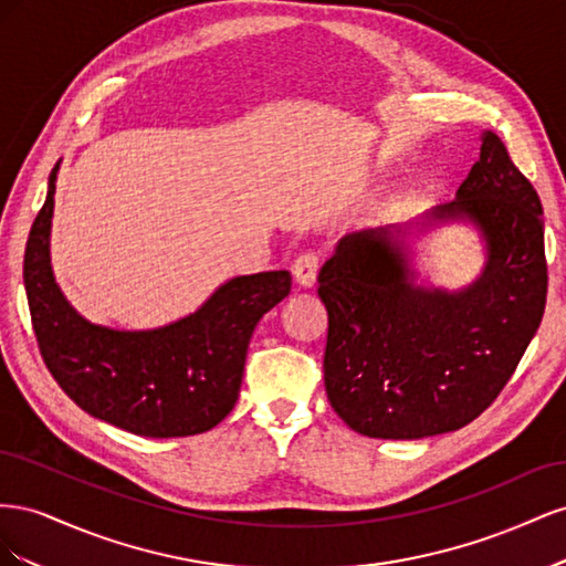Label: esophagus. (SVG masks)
Masks as SVG:
<instances>
[{"instance_id": "esophagus-1", "label": "esophagus", "mask_w": 566, "mask_h": 566, "mask_svg": "<svg viewBox=\"0 0 566 566\" xmlns=\"http://www.w3.org/2000/svg\"><path fill=\"white\" fill-rule=\"evenodd\" d=\"M316 273H318V256L314 252H304L300 254L295 264H293V276L302 287H312L316 283Z\"/></svg>"}]
</instances>
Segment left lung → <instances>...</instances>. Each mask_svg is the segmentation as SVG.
Masks as SVG:
<instances>
[{"label": "left lung", "instance_id": "8db88e82", "mask_svg": "<svg viewBox=\"0 0 566 566\" xmlns=\"http://www.w3.org/2000/svg\"><path fill=\"white\" fill-rule=\"evenodd\" d=\"M472 223L483 273L449 291L417 283L412 229ZM547 293L543 208L493 132L455 200L406 227L349 233L318 273L328 310L325 394L354 432L422 439L455 432L499 397L536 335Z\"/></svg>", "mask_w": 566, "mask_h": 566}]
</instances>
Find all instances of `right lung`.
<instances>
[{
	"instance_id": "add662e5",
	"label": "right lung",
	"mask_w": 566,
	"mask_h": 566,
	"mask_svg": "<svg viewBox=\"0 0 566 566\" xmlns=\"http://www.w3.org/2000/svg\"><path fill=\"white\" fill-rule=\"evenodd\" d=\"M59 165L30 229L25 295L49 373L90 416L139 437L169 439L212 430L235 406L260 318L290 293V271L221 283L193 314L148 331H117L75 312L49 254Z\"/></svg>"
}]
</instances>
